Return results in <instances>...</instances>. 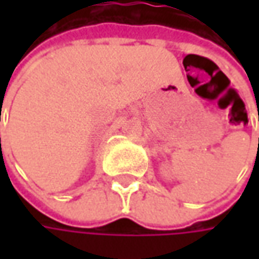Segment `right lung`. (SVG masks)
Segmentation results:
<instances>
[{
    "label": "right lung",
    "instance_id": "obj_1",
    "mask_svg": "<svg viewBox=\"0 0 259 259\" xmlns=\"http://www.w3.org/2000/svg\"><path fill=\"white\" fill-rule=\"evenodd\" d=\"M0 141H1V138H0Z\"/></svg>",
    "mask_w": 259,
    "mask_h": 259
}]
</instances>
